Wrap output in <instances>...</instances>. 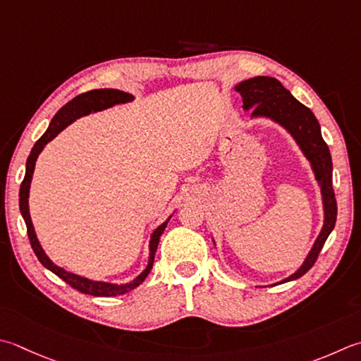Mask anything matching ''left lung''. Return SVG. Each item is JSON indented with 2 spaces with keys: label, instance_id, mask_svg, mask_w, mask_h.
I'll list each match as a JSON object with an SVG mask.
<instances>
[{
  "label": "left lung",
  "instance_id": "8db88e82",
  "mask_svg": "<svg viewBox=\"0 0 361 361\" xmlns=\"http://www.w3.org/2000/svg\"><path fill=\"white\" fill-rule=\"evenodd\" d=\"M235 89L243 97V108L245 111L252 109V117L271 118L272 122L283 126L291 134L300 147L302 153L305 154V158L312 164L314 178L321 186L324 207L322 230L319 236L316 238L303 264L288 279L279 281L277 285L286 283V281L300 279L303 274L312 269L329 235L335 228L338 208L334 186H331L334 164H331L330 150L326 140L322 139L319 122H317L312 109H308L305 104L295 100L291 92L281 86L279 80L271 76H255L239 82Z\"/></svg>",
  "mask_w": 361,
  "mask_h": 361
}]
</instances>
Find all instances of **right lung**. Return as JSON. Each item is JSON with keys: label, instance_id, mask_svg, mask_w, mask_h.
Listing matches in <instances>:
<instances>
[{"label": "right lung", "instance_id": "obj_1", "mask_svg": "<svg viewBox=\"0 0 361 361\" xmlns=\"http://www.w3.org/2000/svg\"><path fill=\"white\" fill-rule=\"evenodd\" d=\"M133 100H134V97L131 94H128V92L117 90V89H95V90L86 92V94L78 95L73 98L72 102L63 104L62 108L56 112V116L51 118V122H49V126H48V130L44 133V136H42L37 142L34 144L31 154L27 157V161H26L25 178H23V181H21V186H20V194H18L20 211H21V216H23V219H25V224L27 228V238H30V243H31L35 257L39 258L40 263L44 264L48 271H51L53 274L58 275L59 279H62L72 288L78 289V291L82 294L97 295V298H112V295H122L125 293H130L131 289L137 288L140 283H142V281L147 279V275L152 271L154 253H157L158 244H159V238L162 235V231H164L169 219L171 217H169L166 222H162L159 227L152 233L150 245H148V249H150V257H148V264L145 269L140 272L136 279L128 281V283H122V285L106 283V281H94V280L86 279V277H81V275H76V274L62 269V267L56 266L53 261L47 257V253L44 252V249H42L37 236H35L34 225H32L31 216H30V204H27V199H30V188H31L35 161H37L40 152L44 150V147L49 142V140H53L63 128H67L70 123L75 122L76 118L89 116L90 112L103 111V109L112 108L114 104L128 103Z\"/></svg>", "mask_w": 361, "mask_h": 361}]
</instances>
